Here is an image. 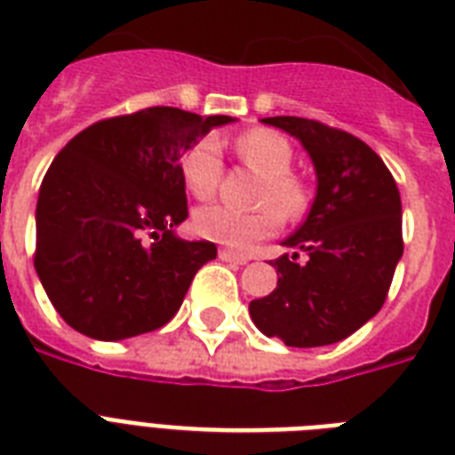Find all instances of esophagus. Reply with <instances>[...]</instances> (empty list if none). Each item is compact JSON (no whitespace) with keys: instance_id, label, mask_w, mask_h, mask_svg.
Masks as SVG:
<instances>
[{"instance_id":"1","label":"esophagus","mask_w":455,"mask_h":455,"mask_svg":"<svg viewBox=\"0 0 455 455\" xmlns=\"http://www.w3.org/2000/svg\"><path fill=\"white\" fill-rule=\"evenodd\" d=\"M218 259L225 260V263H237V266H244V263H249V259H244V256H237V253L225 251V249H220V251H218Z\"/></svg>"}]
</instances>
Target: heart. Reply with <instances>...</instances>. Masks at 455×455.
Here are the masks:
<instances>
[{
    "label": "heart",
    "mask_w": 455,
    "mask_h": 455,
    "mask_svg": "<svg viewBox=\"0 0 455 455\" xmlns=\"http://www.w3.org/2000/svg\"><path fill=\"white\" fill-rule=\"evenodd\" d=\"M235 151L239 161L251 171L263 175L256 204L259 211L225 209V206H206L196 211L195 230L199 237L216 242L230 251L246 253L280 228V216L297 220L308 206V189L297 175H291L294 149L290 140L275 130L253 128L235 140ZM180 175L185 189L196 199H211L216 195L218 182L223 175V156L216 140H202L182 156Z\"/></svg>",
    "instance_id": "obj_1"
}]
</instances>
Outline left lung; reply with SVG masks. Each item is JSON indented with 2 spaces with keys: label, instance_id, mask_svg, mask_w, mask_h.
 Listing matches in <instances>:
<instances>
[{
  "label": "left lung",
  "instance_id": "8db88e82",
  "mask_svg": "<svg viewBox=\"0 0 455 455\" xmlns=\"http://www.w3.org/2000/svg\"><path fill=\"white\" fill-rule=\"evenodd\" d=\"M266 125L304 144L318 189L308 216L283 242L306 251L270 266L277 287L249 304L253 325L287 347H327L347 339L382 308L403 253L401 196L385 161L358 137L325 123L275 116Z\"/></svg>",
  "mask_w": 455,
  "mask_h": 455
}]
</instances>
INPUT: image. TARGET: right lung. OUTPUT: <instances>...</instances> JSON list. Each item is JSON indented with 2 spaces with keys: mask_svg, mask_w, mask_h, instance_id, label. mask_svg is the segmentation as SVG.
<instances>
[{
  "mask_svg": "<svg viewBox=\"0 0 455 455\" xmlns=\"http://www.w3.org/2000/svg\"><path fill=\"white\" fill-rule=\"evenodd\" d=\"M230 116L151 107L77 132L49 165L37 196L35 270L73 330L116 341L164 327L213 242H188L180 161Z\"/></svg>",
  "mask_w": 455,
  "mask_h": 455,
  "instance_id": "1",
  "label": "right lung"
}]
</instances>
